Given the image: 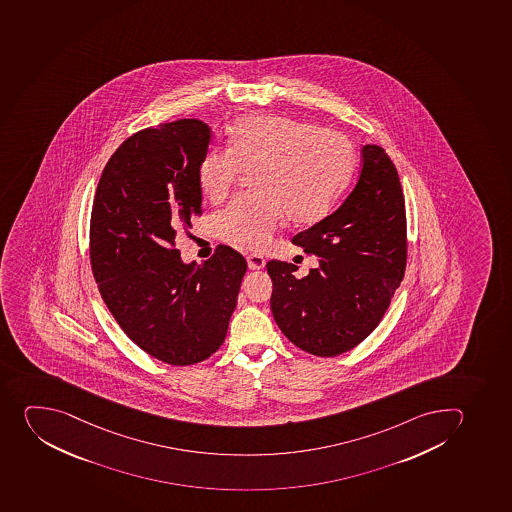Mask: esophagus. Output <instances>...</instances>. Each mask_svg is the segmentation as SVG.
Masks as SVG:
<instances>
[{
  "label": "esophagus",
  "mask_w": 512,
  "mask_h": 512,
  "mask_svg": "<svg viewBox=\"0 0 512 512\" xmlns=\"http://www.w3.org/2000/svg\"><path fill=\"white\" fill-rule=\"evenodd\" d=\"M247 262H249V267L252 268V270H262V268L265 267V258H263L262 255L250 254L249 257H247Z\"/></svg>",
  "instance_id": "34e87169"
}]
</instances>
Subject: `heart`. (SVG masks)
<instances>
[{
    "label": "heart",
    "instance_id": "heart-1",
    "mask_svg": "<svg viewBox=\"0 0 512 512\" xmlns=\"http://www.w3.org/2000/svg\"><path fill=\"white\" fill-rule=\"evenodd\" d=\"M356 150L346 135L286 115H249L230 133L229 148H209L197 166L202 193L229 196L242 171L254 193L230 202L214 221L222 240L263 249L288 216L311 224L328 214L351 181Z\"/></svg>",
    "mask_w": 512,
    "mask_h": 512
}]
</instances>
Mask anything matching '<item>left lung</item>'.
I'll use <instances>...</instances> for the list:
<instances>
[{
  "mask_svg": "<svg viewBox=\"0 0 512 512\" xmlns=\"http://www.w3.org/2000/svg\"><path fill=\"white\" fill-rule=\"evenodd\" d=\"M291 242L319 265L296 278L293 263H267L278 328L313 356L351 351L377 328L407 265L404 191L384 148H362L356 188L338 211Z\"/></svg>",
  "mask_w": 512,
  "mask_h": 512,
  "instance_id": "8db88e82",
  "label": "left lung"
}]
</instances>
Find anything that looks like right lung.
Segmentation results:
<instances>
[{
    "label": "right lung",
    "mask_w": 512,
    "mask_h": 512,
    "mask_svg": "<svg viewBox=\"0 0 512 512\" xmlns=\"http://www.w3.org/2000/svg\"><path fill=\"white\" fill-rule=\"evenodd\" d=\"M211 128L194 118L145 128L118 146L95 191L92 273L108 311L146 354L171 366L206 361L226 339L245 258L217 245L183 263L179 230L202 214L197 166Z\"/></svg>",
    "instance_id": "right-lung-1"
}]
</instances>
